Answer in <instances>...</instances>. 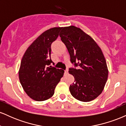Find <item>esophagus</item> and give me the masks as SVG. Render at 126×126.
<instances>
[{"label": "esophagus", "instance_id": "obj_1", "mask_svg": "<svg viewBox=\"0 0 126 126\" xmlns=\"http://www.w3.org/2000/svg\"><path fill=\"white\" fill-rule=\"evenodd\" d=\"M68 73V69H66V70H64V74L67 75Z\"/></svg>", "mask_w": 126, "mask_h": 126}]
</instances>
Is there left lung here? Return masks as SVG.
Instances as JSON below:
<instances>
[{"instance_id":"1","label":"left lung","mask_w":126,"mask_h":126,"mask_svg":"<svg viewBox=\"0 0 126 126\" xmlns=\"http://www.w3.org/2000/svg\"><path fill=\"white\" fill-rule=\"evenodd\" d=\"M59 35L67 47L70 62L78 67L69 68V73L75 78V82L69 87L70 94L83 102L94 100L103 91L108 75L100 47L90 36L75 26L63 27Z\"/></svg>"}]
</instances>
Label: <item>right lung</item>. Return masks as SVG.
Instances as JSON below:
<instances>
[{
	"label": "right lung",
	"mask_w": 126,
	"mask_h": 126,
	"mask_svg": "<svg viewBox=\"0 0 126 126\" xmlns=\"http://www.w3.org/2000/svg\"><path fill=\"white\" fill-rule=\"evenodd\" d=\"M62 27L47 30L30 45L22 59L19 78L23 89L34 100L43 101L51 98L64 71L50 66L51 46L57 38Z\"/></svg>",
	"instance_id": "1"
}]
</instances>
